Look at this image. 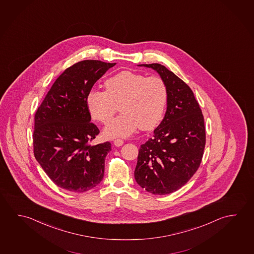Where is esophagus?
I'll return each mask as SVG.
<instances>
[{"label":"esophagus","instance_id":"1","mask_svg":"<svg viewBox=\"0 0 254 254\" xmlns=\"http://www.w3.org/2000/svg\"><path fill=\"white\" fill-rule=\"evenodd\" d=\"M124 140L123 139H121V138H116L114 140V144H115V146H120L124 144Z\"/></svg>","mask_w":254,"mask_h":254}]
</instances>
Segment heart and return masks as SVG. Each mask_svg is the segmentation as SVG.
I'll return each instance as SVG.
<instances>
[{
	"label": "heart",
	"instance_id": "1",
	"mask_svg": "<svg viewBox=\"0 0 254 254\" xmlns=\"http://www.w3.org/2000/svg\"><path fill=\"white\" fill-rule=\"evenodd\" d=\"M104 85L105 91L92 89L88 92L86 106L93 119L107 124L119 105L122 113L104 129L107 138L129 137L138 127L148 130L159 125L168 101L163 78L122 71L108 78Z\"/></svg>",
	"mask_w": 254,
	"mask_h": 254
}]
</instances>
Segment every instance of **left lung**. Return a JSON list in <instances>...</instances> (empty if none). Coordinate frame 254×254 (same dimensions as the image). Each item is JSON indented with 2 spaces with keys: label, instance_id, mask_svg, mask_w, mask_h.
Returning <instances> with one entry per match:
<instances>
[{
  "label": "left lung",
  "instance_id": "8db88e82",
  "mask_svg": "<svg viewBox=\"0 0 254 254\" xmlns=\"http://www.w3.org/2000/svg\"><path fill=\"white\" fill-rule=\"evenodd\" d=\"M159 73L168 88L167 109L154 135L138 150L134 177L154 194H167L185 185L196 172L205 146L202 110L190 87L157 63L143 64Z\"/></svg>",
  "mask_w": 254,
  "mask_h": 254
}]
</instances>
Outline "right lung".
Here are the masks:
<instances>
[{
	"instance_id": "1",
	"label": "right lung",
	"mask_w": 254,
	"mask_h": 254,
	"mask_svg": "<svg viewBox=\"0 0 254 254\" xmlns=\"http://www.w3.org/2000/svg\"><path fill=\"white\" fill-rule=\"evenodd\" d=\"M116 63L77 62L61 73L35 116L34 155L58 187L82 193L103 180L110 142L91 145L99 129L90 123L86 96Z\"/></svg>"
}]
</instances>
